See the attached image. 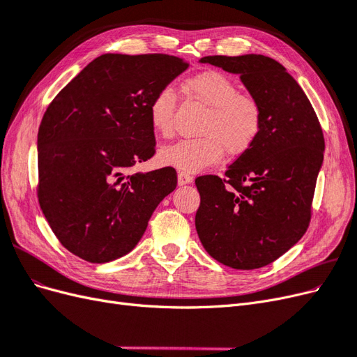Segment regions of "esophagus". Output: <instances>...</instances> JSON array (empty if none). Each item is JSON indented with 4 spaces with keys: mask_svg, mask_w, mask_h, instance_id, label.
Returning a JSON list of instances; mask_svg holds the SVG:
<instances>
[{
    "mask_svg": "<svg viewBox=\"0 0 357 357\" xmlns=\"http://www.w3.org/2000/svg\"><path fill=\"white\" fill-rule=\"evenodd\" d=\"M177 180H178V185L180 186H185V185H189V183L193 181V177L190 174H188V172H185V171H180L178 176H177Z\"/></svg>",
    "mask_w": 357,
    "mask_h": 357,
    "instance_id": "obj_1",
    "label": "esophagus"
}]
</instances>
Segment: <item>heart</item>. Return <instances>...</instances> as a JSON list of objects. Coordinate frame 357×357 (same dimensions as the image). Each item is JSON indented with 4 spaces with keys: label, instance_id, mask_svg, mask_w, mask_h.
I'll use <instances>...</instances> for the list:
<instances>
[{
    "label": "heart",
    "instance_id": "1",
    "mask_svg": "<svg viewBox=\"0 0 357 357\" xmlns=\"http://www.w3.org/2000/svg\"><path fill=\"white\" fill-rule=\"evenodd\" d=\"M183 89L208 109L199 126V138H186L160 150L165 165L186 172H197L222 159L245 153L262 128V107L255 96L241 93L229 75L207 70L192 75ZM177 100L169 89H160L149 104L147 114L153 132L169 138L174 132Z\"/></svg>",
    "mask_w": 357,
    "mask_h": 357
}]
</instances>
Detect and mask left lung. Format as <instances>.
Instances as JSON below:
<instances>
[{"label":"left lung","mask_w":357,"mask_h":357,"mask_svg":"<svg viewBox=\"0 0 357 357\" xmlns=\"http://www.w3.org/2000/svg\"><path fill=\"white\" fill-rule=\"evenodd\" d=\"M199 62L240 75L262 107V128L225 178L195 180L201 197L197 232L220 264L262 268L294 247L308 228L325 138L307 95L275 59L250 53Z\"/></svg>","instance_id":"obj_1"}]
</instances>
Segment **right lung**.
<instances>
[{"label": "right lung", "mask_w": 357, "mask_h": 357, "mask_svg": "<svg viewBox=\"0 0 357 357\" xmlns=\"http://www.w3.org/2000/svg\"><path fill=\"white\" fill-rule=\"evenodd\" d=\"M186 68L164 53H105L47 107L37 138L38 201L73 255L92 264L128 255L176 189L174 168L129 169L155 155L150 101Z\"/></svg>", "instance_id": "add662e5"}]
</instances>
